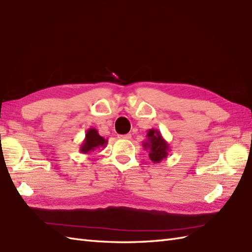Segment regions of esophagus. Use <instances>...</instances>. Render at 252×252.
Returning <instances> with one entry per match:
<instances>
[{"label":"esophagus","mask_w":252,"mask_h":252,"mask_svg":"<svg viewBox=\"0 0 252 252\" xmlns=\"http://www.w3.org/2000/svg\"><path fill=\"white\" fill-rule=\"evenodd\" d=\"M120 139H125V140H128L131 138V134L130 133H126V134H120L119 136Z\"/></svg>","instance_id":"obj_1"}]
</instances>
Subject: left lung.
I'll return each mask as SVG.
<instances>
[{
  "label": "left lung",
  "instance_id": "left-lung-1",
  "mask_svg": "<svg viewBox=\"0 0 252 252\" xmlns=\"http://www.w3.org/2000/svg\"><path fill=\"white\" fill-rule=\"evenodd\" d=\"M144 150L149 153L151 160L154 163H159L168 157L170 153V145L162 137L161 132L158 129L147 130L146 140L143 142Z\"/></svg>",
  "mask_w": 252,
  "mask_h": 252
}]
</instances>
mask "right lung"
Listing matches in <instances>:
<instances>
[{"label": "right lung", "mask_w": 252, "mask_h": 252, "mask_svg": "<svg viewBox=\"0 0 252 252\" xmlns=\"http://www.w3.org/2000/svg\"><path fill=\"white\" fill-rule=\"evenodd\" d=\"M107 144L108 140L99 136L97 129L90 128V129L87 130V133H85V138L81 143V146L79 147V151L83 153V154H90L91 152H94L97 149H99V147L105 149Z\"/></svg>", "instance_id": "right-lung-1"}]
</instances>
